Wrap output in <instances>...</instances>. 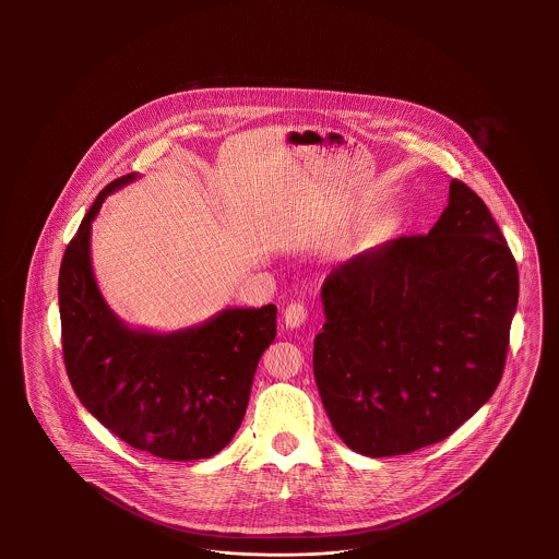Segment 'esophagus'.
Returning <instances> with one entry per match:
<instances>
[{
	"instance_id": "1",
	"label": "esophagus",
	"mask_w": 559,
	"mask_h": 559,
	"mask_svg": "<svg viewBox=\"0 0 559 559\" xmlns=\"http://www.w3.org/2000/svg\"><path fill=\"white\" fill-rule=\"evenodd\" d=\"M308 319V310L304 304H290L286 310H284V322L288 329H297L301 326Z\"/></svg>"
}]
</instances>
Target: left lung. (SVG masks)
<instances>
[{"label":"left lung","mask_w":559,"mask_h":559,"mask_svg":"<svg viewBox=\"0 0 559 559\" xmlns=\"http://www.w3.org/2000/svg\"><path fill=\"white\" fill-rule=\"evenodd\" d=\"M314 377L333 430L372 459L448 439L497 390L519 269L465 182L428 235L335 266L320 290Z\"/></svg>","instance_id":"left-lung-1"}]
</instances>
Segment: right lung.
<instances>
[{"mask_svg": "<svg viewBox=\"0 0 559 559\" xmlns=\"http://www.w3.org/2000/svg\"><path fill=\"white\" fill-rule=\"evenodd\" d=\"M109 182L81 222L60 266L62 350L81 404L116 437L165 461L222 452L239 430L258 361L277 333V308H228L171 333L127 326L105 304L90 260V230Z\"/></svg>", "mask_w": 559, "mask_h": 559, "instance_id": "1", "label": "right lung"}]
</instances>
